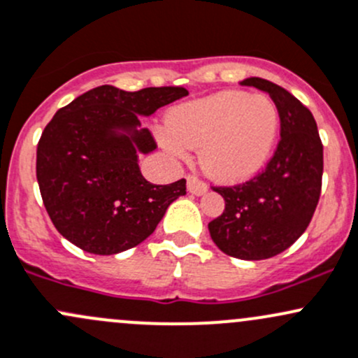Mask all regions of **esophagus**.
Wrapping results in <instances>:
<instances>
[{"label":"esophagus","mask_w":358,"mask_h":358,"mask_svg":"<svg viewBox=\"0 0 358 358\" xmlns=\"http://www.w3.org/2000/svg\"><path fill=\"white\" fill-rule=\"evenodd\" d=\"M187 189H189L190 194L204 195L206 192H208V185H206L202 180H199L197 176L189 175V176H187Z\"/></svg>","instance_id":"34e87169"}]
</instances>
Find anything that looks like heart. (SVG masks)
Instances as JSON below:
<instances>
[{
	"label": "heart",
	"mask_w": 358,
	"mask_h": 358,
	"mask_svg": "<svg viewBox=\"0 0 358 358\" xmlns=\"http://www.w3.org/2000/svg\"><path fill=\"white\" fill-rule=\"evenodd\" d=\"M280 130V113L268 96L223 90L176 108L161 144L176 159L201 148L199 161L210 178L236 183L268 163Z\"/></svg>",
	"instance_id": "1"
}]
</instances>
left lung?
I'll list each match as a JSON object with an SVG mask.
<instances>
[{
    "instance_id": "1",
    "label": "left lung",
    "mask_w": 358,
    "mask_h": 358,
    "mask_svg": "<svg viewBox=\"0 0 358 358\" xmlns=\"http://www.w3.org/2000/svg\"><path fill=\"white\" fill-rule=\"evenodd\" d=\"M269 94L280 113V142L266 168L245 183L213 187L224 199L209 223L220 250L243 261L281 254L306 231L322 187V142L312 113L287 89L259 77L240 82Z\"/></svg>"
}]
</instances>
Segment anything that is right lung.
<instances>
[{"mask_svg":"<svg viewBox=\"0 0 358 358\" xmlns=\"http://www.w3.org/2000/svg\"><path fill=\"white\" fill-rule=\"evenodd\" d=\"M189 96L183 87L135 92L101 85L58 110L37 144L36 175L44 208L69 242L97 255L138 245L187 194L185 178L152 185L138 154L156 149L141 116Z\"/></svg>","mask_w":358,"mask_h":358,"instance_id":"right-lung-1","label":"right lung"}]
</instances>
